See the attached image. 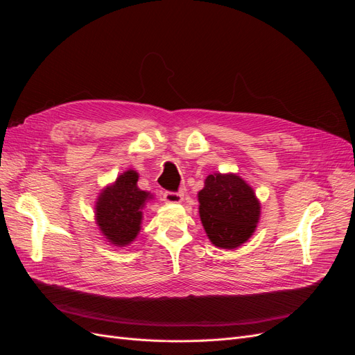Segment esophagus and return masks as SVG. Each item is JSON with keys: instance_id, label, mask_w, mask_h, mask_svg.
I'll list each match as a JSON object with an SVG mask.
<instances>
[{"instance_id": "esophagus-1", "label": "esophagus", "mask_w": 355, "mask_h": 355, "mask_svg": "<svg viewBox=\"0 0 355 355\" xmlns=\"http://www.w3.org/2000/svg\"><path fill=\"white\" fill-rule=\"evenodd\" d=\"M164 201L166 202H170V204H178V202H182V200H184V194L182 192H171V191H166L164 196H163Z\"/></svg>"}]
</instances>
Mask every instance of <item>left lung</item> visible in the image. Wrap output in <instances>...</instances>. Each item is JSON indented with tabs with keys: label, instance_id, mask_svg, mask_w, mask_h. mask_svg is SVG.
<instances>
[{
	"label": "left lung",
	"instance_id": "obj_1",
	"mask_svg": "<svg viewBox=\"0 0 355 355\" xmlns=\"http://www.w3.org/2000/svg\"><path fill=\"white\" fill-rule=\"evenodd\" d=\"M200 218L210 241L234 249L253 234L261 206L253 189L235 175H210L198 194Z\"/></svg>",
	"mask_w": 355,
	"mask_h": 355
}]
</instances>
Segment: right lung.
Returning <instances> with one entry per match:
<instances>
[{
  "mask_svg": "<svg viewBox=\"0 0 355 355\" xmlns=\"http://www.w3.org/2000/svg\"><path fill=\"white\" fill-rule=\"evenodd\" d=\"M137 178L136 171H125L98 200L96 219L101 231L112 244H128L141 230V209L149 194L137 188Z\"/></svg>",
  "mask_w": 355,
  "mask_h": 355,
  "instance_id": "1",
  "label": "right lung"
}]
</instances>
